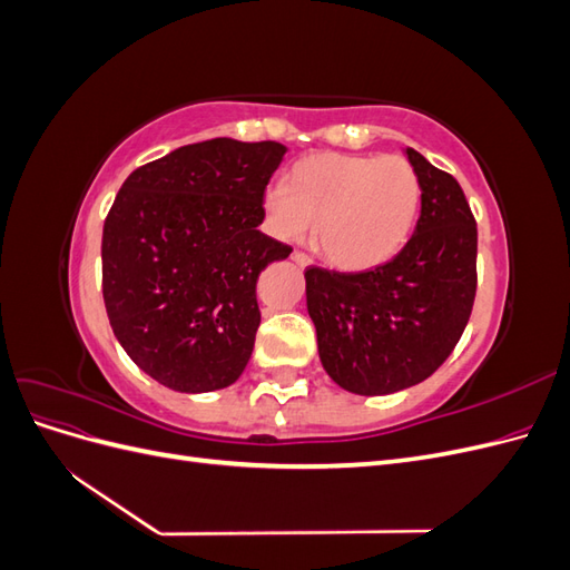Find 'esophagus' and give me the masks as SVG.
Instances as JSON below:
<instances>
[{"label":"esophagus","instance_id":"34e87169","mask_svg":"<svg viewBox=\"0 0 570 570\" xmlns=\"http://www.w3.org/2000/svg\"><path fill=\"white\" fill-rule=\"evenodd\" d=\"M292 262H295L297 266H308V264H312V256H308V254H304V252H299V249H295V252H292Z\"/></svg>","mask_w":570,"mask_h":570}]
</instances>
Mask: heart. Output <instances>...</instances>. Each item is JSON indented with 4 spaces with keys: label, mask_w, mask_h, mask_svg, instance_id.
I'll use <instances>...</instances> for the list:
<instances>
[{
    "label": "heart",
    "mask_w": 570,
    "mask_h": 570,
    "mask_svg": "<svg viewBox=\"0 0 570 570\" xmlns=\"http://www.w3.org/2000/svg\"><path fill=\"white\" fill-rule=\"evenodd\" d=\"M421 178L400 154L321 151L264 195L271 233L295 243L314 223L316 249L337 268L366 271L404 247L421 209Z\"/></svg>",
    "instance_id": "b5f03b06"
}]
</instances>
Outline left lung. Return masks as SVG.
I'll return each mask as SVG.
<instances>
[{
	"mask_svg": "<svg viewBox=\"0 0 570 570\" xmlns=\"http://www.w3.org/2000/svg\"><path fill=\"white\" fill-rule=\"evenodd\" d=\"M406 157L421 178L416 230L390 262L337 273L306 268V306L323 368L356 394H390L433 375L456 347L478 289V228L461 185Z\"/></svg>",
	"mask_w": 570,
	"mask_h": 570,
	"instance_id": "obj_1",
	"label": "left lung"
}]
</instances>
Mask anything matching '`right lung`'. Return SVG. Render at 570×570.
I'll use <instances>...</instances> for the list:
<instances>
[{
	"label": "right lung",
	"instance_id": "right-lung-1",
	"mask_svg": "<svg viewBox=\"0 0 570 570\" xmlns=\"http://www.w3.org/2000/svg\"><path fill=\"white\" fill-rule=\"evenodd\" d=\"M285 151L216 137L120 185L101 233V295L120 347L157 383L212 392L243 375L262 323L258 273L292 252L258 230Z\"/></svg>",
	"mask_w": 570,
	"mask_h": 570
}]
</instances>
